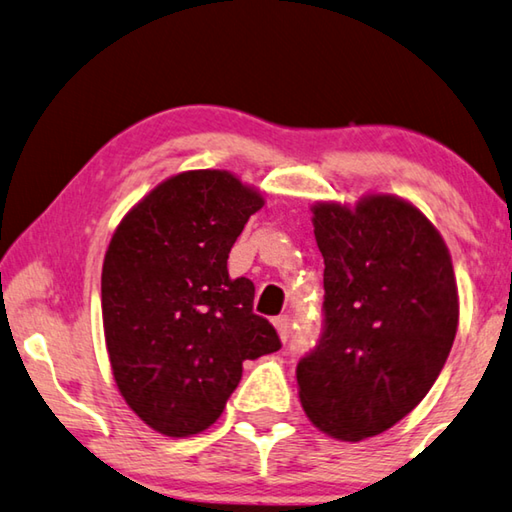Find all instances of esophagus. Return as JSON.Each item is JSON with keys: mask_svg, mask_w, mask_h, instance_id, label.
<instances>
[{"mask_svg": "<svg viewBox=\"0 0 512 512\" xmlns=\"http://www.w3.org/2000/svg\"><path fill=\"white\" fill-rule=\"evenodd\" d=\"M275 329H277V336H280L282 340L288 338V333H291V320H288V315H280V318L273 320Z\"/></svg>", "mask_w": 512, "mask_h": 512, "instance_id": "1", "label": "esophagus"}]
</instances>
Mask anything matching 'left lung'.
Wrapping results in <instances>:
<instances>
[{
    "label": "left lung",
    "mask_w": 512,
    "mask_h": 512,
    "mask_svg": "<svg viewBox=\"0 0 512 512\" xmlns=\"http://www.w3.org/2000/svg\"><path fill=\"white\" fill-rule=\"evenodd\" d=\"M324 333L297 362L309 421L358 443L396 425L430 392L459 327V291L441 232L412 201L371 192L318 201Z\"/></svg>",
    "instance_id": "1"
}]
</instances>
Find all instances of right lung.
I'll use <instances>...</instances> for the list:
<instances>
[{
	"label": "right lung",
	"instance_id": "add662e5",
	"mask_svg": "<svg viewBox=\"0 0 512 512\" xmlns=\"http://www.w3.org/2000/svg\"><path fill=\"white\" fill-rule=\"evenodd\" d=\"M264 194L226 170H188L120 219L102 262V327L116 387L172 439L217 421L244 360L280 349L228 253Z\"/></svg>",
	"mask_w": 512,
	"mask_h": 512
}]
</instances>
